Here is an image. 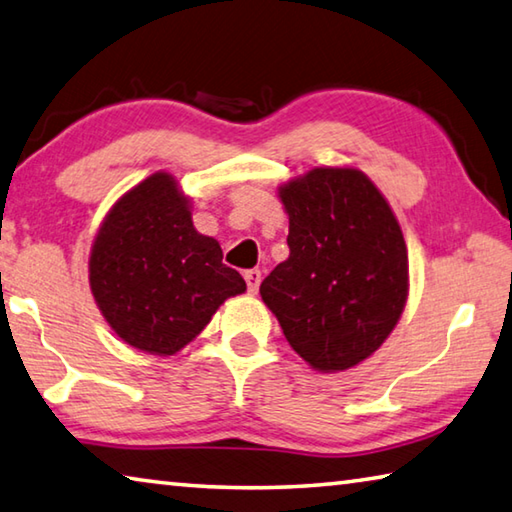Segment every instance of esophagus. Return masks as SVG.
I'll list each match as a JSON object with an SVG mask.
<instances>
[{
    "label": "esophagus",
    "instance_id": "1",
    "mask_svg": "<svg viewBox=\"0 0 512 512\" xmlns=\"http://www.w3.org/2000/svg\"><path fill=\"white\" fill-rule=\"evenodd\" d=\"M244 277H246L248 291H250V293H257L259 284H262V271H259V268H250V271H246Z\"/></svg>",
    "mask_w": 512,
    "mask_h": 512
}]
</instances>
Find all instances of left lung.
<instances>
[{
    "mask_svg": "<svg viewBox=\"0 0 512 512\" xmlns=\"http://www.w3.org/2000/svg\"><path fill=\"white\" fill-rule=\"evenodd\" d=\"M288 259L259 286L284 336L313 369L369 358L407 302V246L383 194L353 167H315L284 183Z\"/></svg>",
    "mask_w": 512,
    "mask_h": 512,
    "instance_id": "left-lung-1",
    "label": "left lung"
}]
</instances>
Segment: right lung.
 <instances>
[{
  "mask_svg": "<svg viewBox=\"0 0 512 512\" xmlns=\"http://www.w3.org/2000/svg\"><path fill=\"white\" fill-rule=\"evenodd\" d=\"M217 239L192 224L190 199L156 172L123 194L91 246L89 284L100 313L129 347L174 356L228 297L246 291Z\"/></svg>",
  "mask_w": 512,
  "mask_h": 512,
  "instance_id": "right-lung-1",
  "label": "right lung"
}]
</instances>
